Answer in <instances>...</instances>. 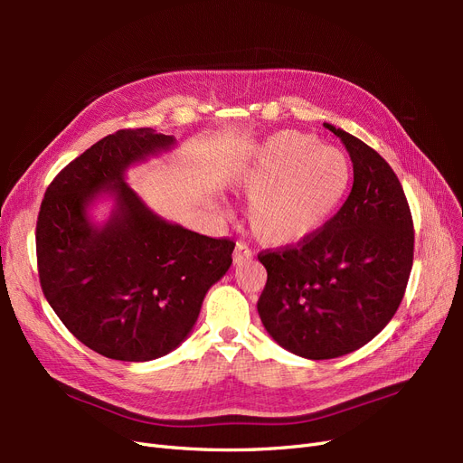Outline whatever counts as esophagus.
<instances>
[{
	"instance_id": "esophagus-1",
	"label": "esophagus",
	"mask_w": 463,
	"mask_h": 463,
	"mask_svg": "<svg viewBox=\"0 0 463 463\" xmlns=\"http://www.w3.org/2000/svg\"><path fill=\"white\" fill-rule=\"evenodd\" d=\"M253 257V250H250L245 243H237L235 250H233V264H241L245 260H249Z\"/></svg>"
}]
</instances>
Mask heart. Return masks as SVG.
Instances as JSON below:
<instances>
[{"label":"heart","mask_w":463,"mask_h":463,"mask_svg":"<svg viewBox=\"0 0 463 463\" xmlns=\"http://www.w3.org/2000/svg\"><path fill=\"white\" fill-rule=\"evenodd\" d=\"M352 184V162L315 135L282 131L257 150L241 175L249 226L272 247L299 245L326 226Z\"/></svg>","instance_id":"heart-1"}]
</instances>
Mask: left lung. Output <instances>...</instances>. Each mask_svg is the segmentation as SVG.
Listing matches in <instances>:
<instances>
[{
    "label": "left lung",
    "instance_id": "obj_1",
    "mask_svg": "<svg viewBox=\"0 0 463 463\" xmlns=\"http://www.w3.org/2000/svg\"><path fill=\"white\" fill-rule=\"evenodd\" d=\"M342 138L354 187L311 240L259 253L266 286L257 309L288 352L334 359L371 342L396 315L413 266V220L388 162L357 137Z\"/></svg>",
    "mask_w": 463,
    "mask_h": 463
}]
</instances>
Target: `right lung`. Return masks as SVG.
<instances>
[{
  "label": "right lung",
  "mask_w": 463,
  "mask_h": 463,
  "mask_svg": "<svg viewBox=\"0 0 463 463\" xmlns=\"http://www.w3.org/2000/svg\"><path fill=\"white\" fill-rule=\"evenodd\" d=\"M150 128L119 129L69 162L46 189L36 222L40 286L79 342L118 361H150L184 342L235 243L156 216L125 184V170L174 146ZM117 199L102 229L86 208Z\"/></svg>",
  "instance_id": "add662e5"
}]
</instances>
